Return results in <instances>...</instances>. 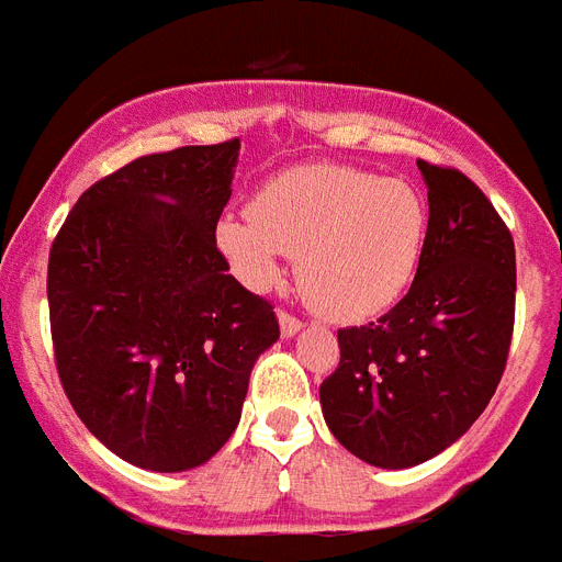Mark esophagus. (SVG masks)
Instances as JSON below:
<instances>
[{"instance_id": "34e87169", "label": "esophagus", "mask_w": 562, "mask_h": 562, "mask_svg": "<svg viewBox=\"0 0 562 562\" xmlns=\"http://www.w3.org/2000/svg\"><path fill=\"white\" fill-rule=\"evenodd\" d=\"M278 327H281V336L292 338V336H299L304 324H301L295 315H290V313H284V310H281V313H278Z\"/></svg>"}]
</instances>
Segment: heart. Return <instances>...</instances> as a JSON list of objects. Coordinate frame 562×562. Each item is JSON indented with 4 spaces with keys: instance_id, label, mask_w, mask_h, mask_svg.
Listing matches in <instances>:
<instances>
[{
    "instance_id": "b5f03b06",
    "label": "heart",
    "mask_w": 562,
    "mask_h": 562,
    "mask_svg": "<svg viewBox=\"0 0 562 562\" xmlns=\"http://www.w3.org/2000/svg\"><path fill=\"white\" fill-rule=\"evenodd\" d=\"M425 238L428 206L411 183L327 164L278 175L252 215H226L215 229L252 290L276 286L284 255H299L304 299L336 322L393 307L419 270Z\"/></svg>"
}]
</instances>
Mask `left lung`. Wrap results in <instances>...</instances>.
Listing matches in <instances>:
<instances>
[{
  "label": "left lung",
  "instance_id": "8db88e82",
  "mask_svg": "<svg viewBox=\"0 0 562 562\" xmlns=\"http://www.w3.org/2000/svg\"><path fill=\"white\" fill-rule=\"evenodd\" d=\"M428 238L407 295L379 322L338 330L322 382L333 437L375 468H414L457 442L503 379L517 261L497 209L457 169L419 160Z\"/></svg>",
  "mask_w": 562,
  "mask_h": 562
}]
</instances>
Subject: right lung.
I'll return each mask as SVG.
<instances>
[{
  "label": "right lung",
  "instance_id": "1",
  "mask_svg": "<svg viewBox=\"0 0 562 562\" xmlns=\"http://www.w3.org/2000/svg\"><path fill=\"white\" fill-rule=\"evenodd\" d=\"M240 140L146 155L80 194L48 258L50 338L91 434L146 471L215 457L278 341L215 244Z\"/></svg>",
  "mask_w": 562,
  "mask_h": 562
}]
</instances>
